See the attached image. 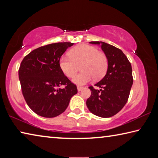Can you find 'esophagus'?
Instances as JSON below:
<instances>
[{"label": "esophagus", "mask_w": 158, "mask_h": 158, "mask_svg": "<svg viewBox=\"0 0 158 158\" xmlns=\"http://www.w3.org/2000/svg\"><path fill=\"white\" fill-rule=\"evenodd\" d=\"M83 89H84V87L79 86V85H78V86H77V90H78V91H80V90H81Z\"/></svg>", "instance_id": "1"}]
</instances>
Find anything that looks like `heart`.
Listing matches in <instances>:
<instances>
[{"mask_svg": "<svg viewBox=\"0 0 158 158\" xmlns=\"http://www.w3.org/2000/svg\"><path fill=\"white\" fill-rule=\"evenodd\" d=\"M81 64L83 72L73 79V81L77 85L87 84L94 77L100 79L105 75L108 67V58L96 47L81 44L70 50L69 56H63L59 60L60 68L68 77H73L77 71V65Z\"/></svg>", "mask_w": 158, "mask_h": 158, "instance_id": "b5f03b06", "label": "heart"}]
</instances>
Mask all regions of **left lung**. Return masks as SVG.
I'll return each instance as SVG.
<instances>
[{"mask_svg": "<svg viewBox=\"0 0 158 158\" xmlns=\"http://www.w3.org/2000/svg\"><path fill=\"white\" fill-rule=\"evenodd\" d=\"M100 44L108 58L106 75L93 86L89 88L91 95L86 100L89 111L96 116L109 118L116 115L125 105L133 84L131 63L121 49L103 42H90Z\"/></svg>", "mask_w": 158, "mask_h": 158, "instance_id": "8db88e82", "label": "left lung"}]
</instances>
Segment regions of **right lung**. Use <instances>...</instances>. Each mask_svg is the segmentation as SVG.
I'll use <instances>...</instances> for the list:
<instances>
[{
	"label": "right lung",
	"instance_id": "right-lung-1",
	"mask_svg": "<svg viewBox=\"0 0 158 158\" xmlns=\"http://www.w3.org/2000/svg\"><path fill=\"white\" fill-rule=\"evenodd\" d=\"M71 42H58L34 49L23 58L19 69L21 90L32 110L39 116L53 118L65 111L77 85L61 70L59 60ZM61 85L64 88L60 89Z\"/></svg>",
	"mask_w": 158,
	"mask_h": 158
}]
</instances>
